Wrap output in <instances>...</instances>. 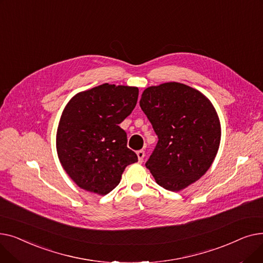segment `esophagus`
Returning a JSON list of instances; mask_svg holds the SVG:
<instances>
[{
	"label": "esophagus",
	"instance_id": "1",
	"mask_svg": "<svg viewBox=\"0 0 263 263\" xmlns=\"http://www.w3.org/2000/svg\"><path fill=\"white\" fill-rule=\"evenodd\" d=\"M136 155H137V158H139V162L142 163L144 161V158H145V151L144 150H139L136 153Z\"/></svg>",
	"mask_w": 263,
	"mask_h": 263
}]
</instances>
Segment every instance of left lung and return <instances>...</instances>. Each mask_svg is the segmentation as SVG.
Wrapping results in <instances>:
<instances>
[{"instance_id":"1","label":"left lung","mask_w":263,"mask_h":263,"mask_svg":"<svg viewBox=\"0 0 263 263\" xmlns=\"http://www.w3.org/2000/svg\"><path fill=\"white\" fill-rule=\"evenodd\" d=\"M140 105L159 139L145 164L156 182L178 192L197 181L210 168L220 142L210 100L195 88L168 82L146 88Z\"/></svg>"}]
</instances>
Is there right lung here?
Here are the masks:
<instances>
[{
	"mask_svg": "<svg viewBox=\"0 0 263 263\" xmlns=\"http://www.w3.org/2000/svg\"><path fill=\"white\" fill-rule=\"evenodd\" d=\"M139 98V88L102 84L73 96L63 110L57 150L63 168L81 189L106 195L137 156L119 127Z\"/></svg>",
	"mask_w": 263,
	"mask_h": 263,
	"instance_id": "right-lung-1",
	"label": "right lung"
}]
</instances>
